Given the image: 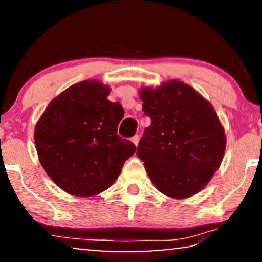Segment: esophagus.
<instances>
[{
  "instance_id": "1",
  "label": "esophagus",
  "mask_w": 262,
  "mask_h": 262,
  "mask_svg": "<svg viewBox=\"0 0 262 262\" xmlns=\"http://www.w3.org/2000/svg\"><path fill=\"white\" fill-rule=\"evenodd\" d=\"M132 141H133V143H134L135 146H138V143H139V141H140V135L136 134V135L133 136V138H132Z\"/></svg>"
}]
</instances>
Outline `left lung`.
<instances>
[{
    "label": "left lung",
    "instance_id": "left-lung-1",
    "mask_svg": "<svg viewBox=\"0 0 262 262\" xmlns=\"http://www.w3.org/2000/svg\"><path fill=\"white\" fill-rule=\"evenodd\" d=\"M150 117L136 154L158 190L186 198L208 184L220 167L226 135L211 104L187 84L171 80L141 90Z\"/></svg>",
    "mask_w": 262,
    "mask_h": 262
}]
</instances>
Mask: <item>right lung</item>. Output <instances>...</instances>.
Wrapping results in <instances>:
<instances>
[{
    "label": "right lung",
    "mask_w": 262,
    "mask_h": 262,
    "mask_svg": "<svg viewBox=\"0 0 262 262\" xmlns=\"http://www.w3.org/2000/svg\"><path fill=\"white\" fill-rule=\"evenodd\" d=\"M110 89L84 80L53 99L35 127L43 169L66 192L89 197L108 189L136 147L117 134L124 112Z\"/></svg>",
    "instance_id": "add662e5"
}]
</instances>
